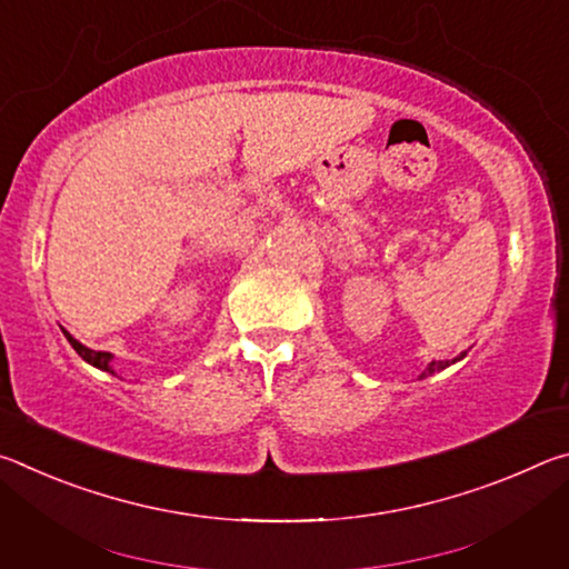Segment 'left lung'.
Instances as JSON below:
<instances>
[{
  "mask_svg": "<svg viewBox=\"0 0 569 569\" xmlns=\"http://www.w3.org/2000/svg\"><path fill=\"white\" fill-rule=\"evenodd\" d=\"M465 356H467V351H465V353H459L457 359H451V361H431V363L427 366V369H423V371L419 373V379H427V377H431V373H437V371H445L447 366H451V363L461 361V359H465Z\"/></svg>",
  "mask_w": 569,
  "mask_h": 569,
  "instance_id": "8db88e82",
  "label": "left lung"
}]
</instances>
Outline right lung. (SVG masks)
Listing matches in <instances>:
<instances>
[{"label": "right lung", "mask_w": 569, "mask_h": 569, "mask_svg": "<svg viewBox=\"0 0 569 569\" xmlns=\"http://www.w3.org/2000/svg\"><path fill=\"white\" fill-rule=\"evenodd\" d=\"M62 333H64V339L70 341L72 349L82 356V361H88L90 366H94V369H100V371L114 373V369H112V359H114V356H112L110 351H92V349H88V346H82L80 341H77L70 331L62 329Z\"/></svg>", "instance_id": "add662e5"}]
</instances>
